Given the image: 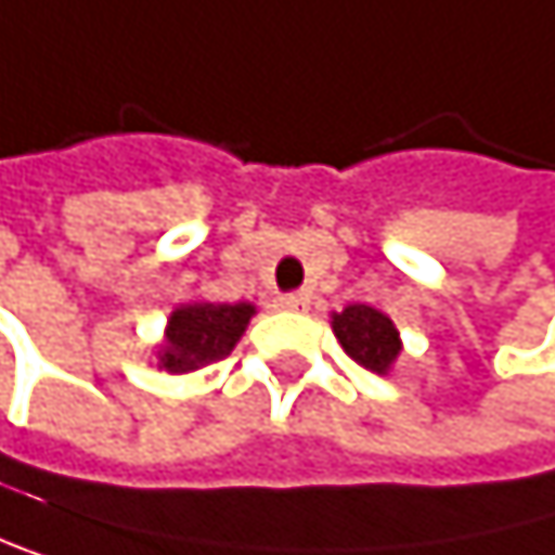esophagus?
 <instances>
[{
    "instance_id": "34e87169",
    "label": "esophagus",
    "mask_w": 555,
    "mask_h": 555,
    "mask_svg": "<svg viewBox=\"0 0 555 555\" xmlns=\"http://www.w3.org/2000/svg\"><path fill=\"white\" fill-rule=\"evenodd\" d=\"M306 306H309V296H302V293L280 296V309H286V312H302Z\"/></svg>"
}]
</instances>
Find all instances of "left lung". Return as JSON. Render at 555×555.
Returning <instances> with one entry per match:
<instances>
[{"label": "left lung", "mask_w": 555, "mask_h": 555, "mask_svg": "<svg viewBox=\"0 0 555 555\" xmlns=\"http://www.w3.org/2000/svg\"><path fill=\"white\" fill-rule=\"evenodd\" d=\"M333 333L343 343V349L366 366L370 373H389L396 362L402 339L399 330L392 326V319L366 302H352L343 312H333Z\"/></svg>", "instance_id": "8db88e82"}]
</instances>
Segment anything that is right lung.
Instances as JSON below:
<instances>
[{
  "instance_id": "1",
  "label": "right lung",
  "mask_w": 555,
  "mask_h": 555,
  "mask_svg": "<svg viewBox=\"0 0 555 555\" xmlns=\"http://www.w3.org/2000/svg\"><path fill=\"white\" fill-rule=\"evenodd\" d=\"M253 312V302H185L172 309L166 343L159 346V370L193 373L229 356L246 333Z\"/></svg>"
}]
</instances>
